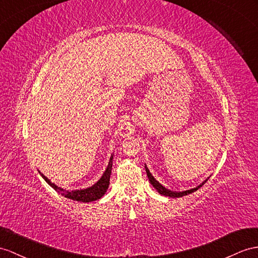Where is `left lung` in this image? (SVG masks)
I'll return each mask as SVG.
<instances>
[{
  "instance_id": "left-lung-1",
  "label": "left lung",
  "mask_w": 258,
  "mask_h": 258,
  "mask_svg": "<svg viewBox=\"0 0 258 258\" xmlns=\"http://www.w3.org/2000/svg\"><path fill=\"white\" fill-rule=\"evenodd\" d=\"M145 169H146V173H147V176H148V179H149V182H150V184L151 185H153L157 190H158V193L159 194H161V195H164V196H169V197H173V198H176V197H182V196H185V195H188V194H192V193H194L195 190H197L198 188L200 187H202L205 183L207 182V180H205L202 184H200V185H198L197 187H194V188H190V189H187V190H183V192H173V190H170V189H168V188H166L164 186H162L161 184L158 182L155 177L151 175V173H150V171L148 170V168L145 166Z\"/></svg>"
}]
</instances>
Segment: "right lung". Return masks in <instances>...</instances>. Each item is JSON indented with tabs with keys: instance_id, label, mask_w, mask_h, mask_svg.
I'll return each instance as SVG.
<instances>
[{
	"instance_id": "1",
	"label": "right lung",
	"mask_w": 258,
	"mask_h": 258,
	"mask_svg": "<svg viewBox=\"0 0 258 258\" xmlns=\"http://www.w3.org/2000/svg\"><path fill=\"white\" fill-rule=\"evenodd\" d=\"M112 159H113V155L110 157L108 167H107V169H105L102 176L100 177V180H99L97 183H95L92 186H89V187L84 188V189L66 190L62 187H58L57 185H55L54 183H52L48 179V177L44 176L41 172H39V173L41 174L44 181L47 182L52 188L55 189L56 192L61 193L64 197L70 198V200L76 201V202L89 203V202H94V201L99 200V198H101L105 194V192H107L109 184H110V175H111V171H112Z\"/></svg>"
}]
</instances>
